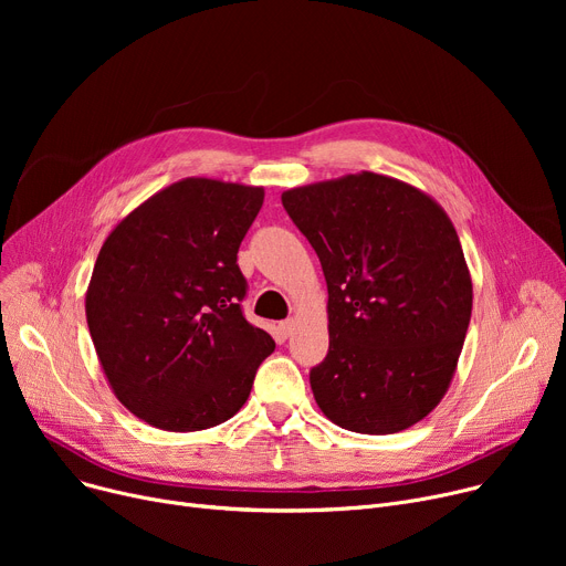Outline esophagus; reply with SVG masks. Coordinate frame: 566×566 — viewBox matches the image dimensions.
I'll return each mask as SVG.
<instances>
[{
	"instance_id": "1",
	"label": "esophagus",
	"mask_w": 566,
	"mask_h": 566,
	"mask_svg": "<svg viewBox=\"0 0 566 566\" xmlns=\"http://www.w3.org/2000/svg\"><path fill=\"white\" fill-rule=\"evenodd\" d=\"M293 328H295V321H293V318H286V321L280 323V333H282L284 337H289V335L293 333Z\"/></svg>"
}]
</instances>
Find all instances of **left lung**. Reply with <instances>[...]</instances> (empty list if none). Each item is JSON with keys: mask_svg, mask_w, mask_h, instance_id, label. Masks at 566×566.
Listing matches in <instances>:
<instances>
[{"mask_svg": "<svg viewBox=\"0 0 566 566\" xmlns=\"http://www.w3.org/2000/svg\"><path fill=\"white\" fill-rule=\"evenodd\" d=\"M282 203L328 282L331 348L310 371L318 408L355 433L418 424L450 390L472 314L450 216L374 171L291 188Z\"/></svg>", "mask_w": 566, "mask_h": 566, "instance_id": "8db88e82", "label": "left lung"}]
</instances>
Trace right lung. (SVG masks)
I'll use <instances>...</instances> for the list:
<instances>
[{
    "mask_svg": "<svg viewBox=\"0 0 566 566\" xmlns=\"http://www.w3.org/2000/svg\"><path fill=\"white\" fill-rule=\"evenodd\" d=\"M261 186L190 176L118 222L86 289V325L114 397L163 431L211 429L243 408L273 337L243 316L238 248Z\"/></svg>",
    "mask_w": 566,
    "mask_h": 566,
    "instance_id": "1",
    "label": "right lung"
}]
</instances>
